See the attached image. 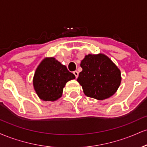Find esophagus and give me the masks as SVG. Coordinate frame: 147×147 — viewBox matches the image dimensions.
<instances>
[{"label": "esophagus", "instance_id": "obj_1", "mask_svg": "<svg viewBox=\"0 0 147 147\" xmlns=\"http://www.w3.org/2000/svg\"><path fill=\"white\" fill-rule=\"evenodd\" d=\"M73 74L75 75L76 78H77V77H78V76H79V72H77V71H74L73 72Z\"/></svg>", "mask_w": 147, "mask_h": 147}]
</instances>
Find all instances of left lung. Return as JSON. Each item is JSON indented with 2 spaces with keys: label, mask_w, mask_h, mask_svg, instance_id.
I'll return each instance as SVG.
<instances>
[{
  "label": "left lung",
  "mask_w": 147,
  "mask_h": 147,
  "mask_svg": "<svg viewBox=\"0 0 147 147\" xmlns=\"http://www.w3.org/2000/svg\"><path fill=\"white\" fill-rule=\"evenodd\" d=\"M79 84L87 97L104 100L117 92L122 81L120 70L104 54L86 55L82 60Z\"/></svg>",
  "instance_id": "obj_1"
}]
</instances>
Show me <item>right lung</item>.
<instances>
[{
  "mask_svg": "<svg viewBox=\"0 0 147 147\" xmlns=\"http://www.w3.org/2000/svg\"><path fill=\"white\" fill-rule=\"evenodd\" d=\"M74 79L75 75L55 57H45L34 72V89L41 100L55 102L61 97L65 84Z\"/></svg>",
  "mask_w": 147,
  "mask_h": 147,
  "instance_id": "add662e5",
  "label": "right lung"
}]
</instances>
